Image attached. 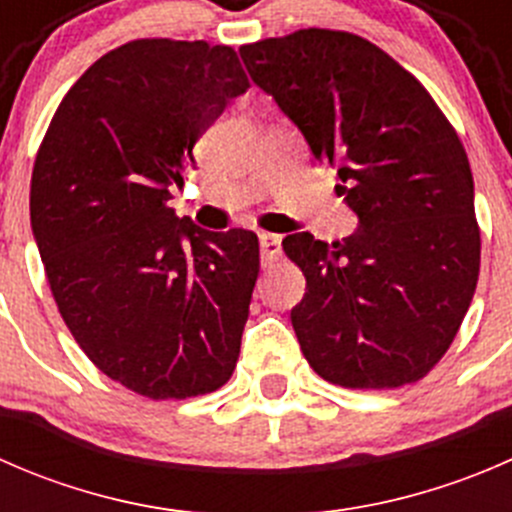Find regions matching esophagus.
<instances>
[{"label":"esophagus","mask_w":512,"mask_h":512,"mask_svg":"<svg viewBox=\"0 0 512 512\" xmlns=\"http://www.w3.org/2000/svg\"><path fill=\"white\" fill-rule=\"evenodd\" d=\"M260 252H262V265L270 267L282 252V237L272 235V232H260Z\"/></svg>","instance_id":"34e87169"}]
</instances>
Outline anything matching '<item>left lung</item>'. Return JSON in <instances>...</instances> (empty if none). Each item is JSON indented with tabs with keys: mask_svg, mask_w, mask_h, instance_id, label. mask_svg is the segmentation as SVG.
<instances>
[{
	"mask_svg": "<svg viewBox=\"0 0 512 512\" xmlns=\"http://www.w3.org/2000/svg\"><path fill=\"white\" fill-rule=\"evenodd\" d=\"M240 56L359 215L332 245L309 232L282 240L307 280L292 309L304 359L344 389L414 384L448 352L478 285L473 175L456 128L364 36L299 29Z\"/></svg>",
	"mask_w": 512,
	"mask_h": 512,
	"instance_id": "obj_1",
	"label": "left lung"
}]
</instances>
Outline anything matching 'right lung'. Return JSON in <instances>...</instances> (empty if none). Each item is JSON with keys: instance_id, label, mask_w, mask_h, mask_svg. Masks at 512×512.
I'll use <instances>...</instances> for the list:
<instances>
[{"instance_id": "right-lung-1", "label": "right lung", "mask_w": 512, "mask_h": 512, "mask_svg": "<svg viewBox=\"0 0 512 512\" xmlns=\"http://www.w3.org/2000/svg\"><path fill=\"white\" fill-rule=\"evenodd\" d=\"M247 89L232 46L133 39L66 91L36 153L32 230L61 319L146 399L213 394L240 356L257 235L205 232L168 200L195 141Z\"/></svg>"}]
</instances>
